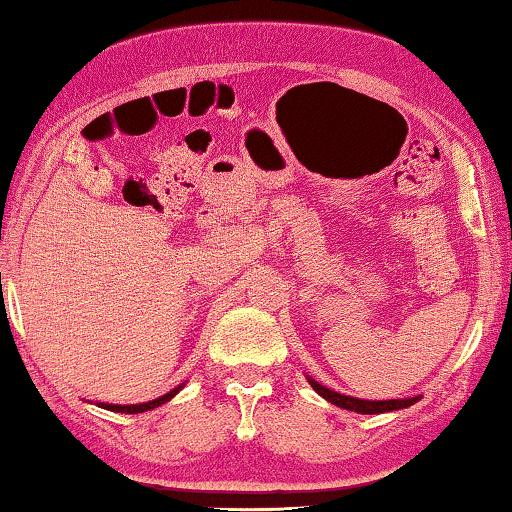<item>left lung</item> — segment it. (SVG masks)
Listing matches in <instances>:
<instances>
[{"label":"left lung","mask_w":512,"mask_h":512,"mask_svg":"<svg viewBox=\"0 0 512 512\" xmlns=\"http://www.w3.org/2000/svg\"><path fill=\"white\" fill-rule=\"evenodd\" d=\"M308 383H311V388L317 392V395L324 397L326 401H331L333 406L338 408H345L351 410V413H360V415H379V413H390V410H401V408H408L420 401V397H408V399H379V401H372V399H358V397H349V395H340V392H335L331 388H324L322 383H317L313 376H306Z\"/></svg>","instance_id":"8db88e82"}]
</instances>
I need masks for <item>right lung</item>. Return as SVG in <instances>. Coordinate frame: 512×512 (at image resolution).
<instances>
[{"instance_id":"add662e5","label":"right lung","mask_w":512,"mask_h":512,"mask_svg":"<svg viewBox=\"0 0 512 512\" xmlns=\"http://www.w3.org/2000/svg\"><path fill=\"white\" fill-rule=\"evenodd\" d=\"M183 385H186V383L177 385V388L170 390V392H165V395H161V397H158V399L145 401V404H129V406H122V404H104V401H99L97 406H99V408H106V410H113V413H127V415L147 413V410H154V408H158V406H163L165 401H170L174 395H177L179 390H183Z\"/></svg>"}]
</instances>
